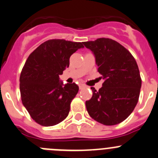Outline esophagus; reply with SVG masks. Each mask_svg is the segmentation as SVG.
Wrapping results in <instances>:
<instances>
[{
    "label": "esophagus",
    "mask_w": 158,
    "mask_h": 158,
    "mask_svg": "<svg viewBox=\"0 0 158 158\" xmlns=\"http://www.w3.org/2000/svg\"><path fill=\"white\" fill-rule=\"evenodd\" d=\"M79 89H82L83 88H85V85H84V84H82V83H80L79 85Z\"/></svg>",
    "instance_id": "1"
}]
</instances>
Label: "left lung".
<instances>
[{
  "mask_svg": "<svg viewBox=\"0 0 158 158\" xmlns=\"http://www.w3.org/2000/svg\"><path fill=\"white\" fill-rule=\"evenodd\" d=\"M96 58L97 70L104 80L85 106L93 120L106 126L121 123L137 105L141 78L137 62L126 48L110 38H101L83 42Z\"/></svg>",
  "mask_w": 158,
  "mask_h": 158,
  "instance_id": "1",
  "label": "left lung"
}]
</instances>
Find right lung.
I'll return each instance as SVG.
<instances>
[{"instance_id":"1","label":"right lung","mask_w":158,"mask_h":158,"mask_svg":"<svg viewBox=\"0 0 158 158\" xmlns=\"http://www.w3.org/2000/svg\"><path fill=\"white\" fill-rule=\"evenodd\" d=\"M82 42L51 39L41 44L26 60L20 76L22 103L31 117L44 127L54 126L68 116L79 91L76 83L63 85L59 76Z\"/></svg>"}]
</instances>
